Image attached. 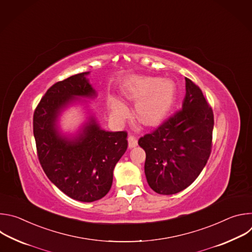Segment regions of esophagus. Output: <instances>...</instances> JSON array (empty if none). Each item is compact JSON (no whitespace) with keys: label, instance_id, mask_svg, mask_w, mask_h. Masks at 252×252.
Masks as SVG:
<instances>
[{"label":"esophagus","instance_id":"obj_1","mask_svg":"<svg viewBox=\"0 0 252 252\" xmlns=\"http://www.w3.org/2000/svg\"><path fill=\"white\" fill-rule=\"evenodd\" d=\"M128 147L129 148H134L137 146V138L135 135L133 134H129L128 135Z\"/></svg>","mask_w":252,"mask_h":252}]
</instances>
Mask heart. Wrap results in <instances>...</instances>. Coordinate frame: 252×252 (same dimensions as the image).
<instances>
[{"label": "heart", "mask_w": 252, "mask_h": 252, "mask_svg": "<svg viewBox=\"0 0 252 252\" xmlns=\"http://www.w3.org/2000/svg\"><path fill=\"white\" fill-rule=\"evenodd\" d=\"M128 97L139 100L136 112L139 120L146 125L160 123L171 111L176 98V88L171 80L154 77L131 79L125 88ZM112 109L117 116H125L127 107L119 99H112Z\"/></svg>", "instance_id": "1"}]
</instances>
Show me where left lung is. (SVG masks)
<instances>
[{"mask_svg":"<svg viewBox=\"0 0 252 252\" xmlns=\"http://www.w3.org/2000/svg\"><path fill=\"white\" fill-rule=\"evenodd\" d=\"M182 110L138 139L146 152L149 186L158 194H174L189 187L205 166L212 148L213 112L201 90L186 78Z\"/></svg>","mask_w":252,"mask_h":252,"instance_id":"1","label":"left lung"}]
</instances>
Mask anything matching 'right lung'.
Wrapping results in <instances>:
<instances>
[{
  "mask_svg": "<svg viewBox=\"0 0 252 252\" xmlns=\"http://www.w3.org/2000/svg\"><path fill=\"white\" fill-rule=\"evenodd\" d=\"M78 74L53 85L33 113L32 128L40 163L50 181L70 198L92 202L110 191L114 168L127 149L126 131H105L91 118L81 131L68 137L59 130L58 118L78 97L95 96Z\"/></svg>",
  "mask_w": 252,
  "mask_h": 252,
  "instance_id": "obj_1",
  "label": "right lung"
}]
</instances>
